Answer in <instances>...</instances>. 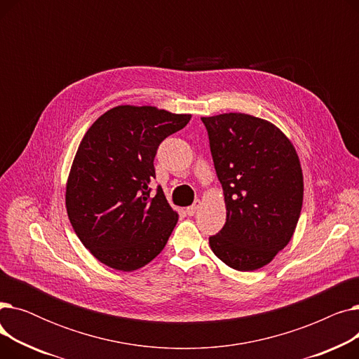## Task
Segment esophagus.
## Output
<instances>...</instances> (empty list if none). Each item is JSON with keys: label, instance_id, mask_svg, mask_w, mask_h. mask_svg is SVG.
I'll list each match as a JSON object with an SVG mask.
<instances>
[{"label": "esophagus", "instance_id": "1", "mask_svg": "<svg viewBox=\"0 0 359 359\" xmlns=\"http://www.w3.org/2000/svg\"><path fill=\"white\" fill-rule=\"evenodd\" d=\"M199 206H201V202H199V201H196V202H195L192 206H187V208H186V212H187V215L194 217V215L198 212Z\"/></svg>", "mask_w": 359, "mask_h": 359}]
</instances>
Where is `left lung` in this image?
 <instances>
[{"instance_id": "1", "label": "left lung", "mask_w": 359, "mask_h": 359, "mask_svg": "<svg viewBox=\"0 0 359 359\" xmlns=\"http://www.w3.org/2000/svg\"><path fill=\"white\" fill-rule=\"evenodd\" d=\"M224 191L227 219L211 250L236 271L263 268L290 243L303 206V170L273 123L246 113L201 118Z\"/></svg>"}]
</instances>
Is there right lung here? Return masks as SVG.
Segmentation results:
<instances>
[{"label": "right lung", "instance_id": "obj_1", "mask_svg": "<svg viewBox=\"0 0 359 359\" xmlns=\"http://www.w3.org/2000/svg\"><path fill=\"white\" fill-rule=\"evenodd\" d=\"M191 115L153 106H118L86 132L67 182L69 222L84 248L116 271H137L165 246L177 222L156 179L158 145Z\"/></svg>", "mask_w": 359, "mask_h": 359}]
</instances>
